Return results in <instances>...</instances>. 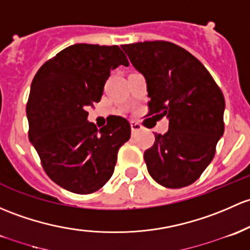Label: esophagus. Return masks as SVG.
<instances>
[{"mask_svg":"<svg viewBox=\"0 0 250 250\" xmlns=\"http://www.w3.org/2000/svg\"><path fill=\"white\" fill-rule=\"evenodd\" d=\"M130 128H132V133H136L140 129H143L141 125H139V123L135 122V121H132V122H130Z\"/></svg>","mask_w":250,"mask_h":250,"instance_id":"obj_1","label":"esophagus"}]
</instances>
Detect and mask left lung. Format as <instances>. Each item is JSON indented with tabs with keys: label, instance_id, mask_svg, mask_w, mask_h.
I'll use <instances>...</instances> for the list:
<instances>
[{
	"label": "left lung",
	"instance_id": "left-lung-1",
	"mask_svg": "<svg viewBox=\"0 0 250 250\" xmlns=\"http://www.w3.org/2000/svg\"><path fill=\"white\" fill-rule=\"evenodd\" d=\"M121 48L146 79L148 116L169 120V130L154 134L153 146L144 153L148 173L163 187H187L212 162L224 133V96L204 64L176 44L140 42Z\"/></svg>",
	"mask_w": 250,
	"mask_h": 250
}]
</instances>
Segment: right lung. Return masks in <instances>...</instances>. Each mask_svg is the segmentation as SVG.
<instances>
[{"label": "right lung", "instance_id": "add662e5", "mask_svg": "<svg viewBox=\"0 0 250 250\" xmlns=\"http://www.w3.org/2000/svg\"><path fill=\"white\" fill-rule=\"evenodd\" d=\"M128 67L117 45L74 44L44 63L31 85L26 112L31 144L46 175L72 193L101 189L114 173L120 147L129 140L130 125L116 116L97 129L87 121L110 70Z\"/></svg>", "mask_w": 250, "mask_h": 250}]
</instances>
